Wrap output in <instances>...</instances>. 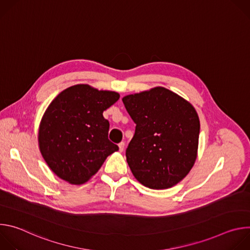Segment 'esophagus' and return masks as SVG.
<instances>
[{
  "instance_id": "1",
  "label": "esophagus",
  "mask_w": 250,
  "mask_h": 250,
  "mask_svg": "<svg viewBox=\"0 0 250 250\" xmlns=\"http://www.w3.org/2000/svg\"><path fill=\"white\" fill-rule=\"evenodd\" d=\"M119 150L121 152H123L125 150V142H121V144H119Z\"/></svg>"
}]
</instances>
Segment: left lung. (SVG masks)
Listing matches in <instances>:
<instances>
[{"label":"left lung","instance_id":"obj_1","mask_svg":"<svg viewBox=\"0 0 250 250\" xmlns=\"http://www.w3.org/2000/svg\"><path fill=\"white\" fill-rule=\"evenodd\" d=\"M123 102L136 125L125 150L135 179L155 190L179 183L197 158L200 121L194 106L163 87L127 95Z\"/></svg>","mask_w":250,"mask_h":250}]
</instances>
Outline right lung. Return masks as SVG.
Segmentation results:
<instances>
[{"mask_svg":"<svg viewBox=\"0 0 250 250\" xmlns=\"http://www.w3.org/2000/svg\"><path fill=\"white\" fill-rule=\"evenodd\" d=\"M119 99L117 92L79 84L50 103L40 125L39 146L46 164L61 179L83 184L119 150L108 138L110 124L103 116Z\"/></svg>","mask_w":250,"mask_h":250,"instance_id":"obj_1","label":"right lung"}]
</instances>
